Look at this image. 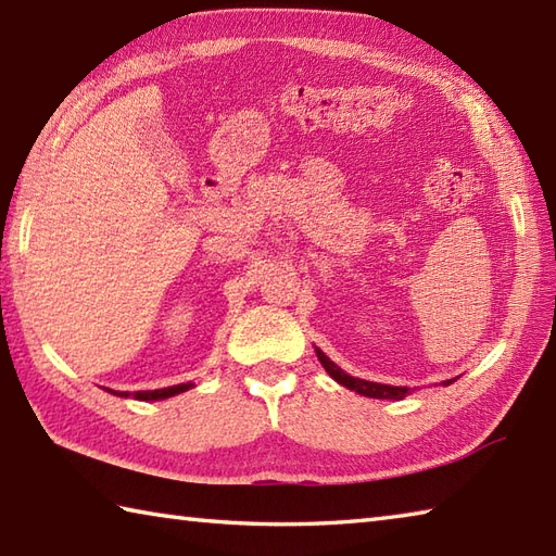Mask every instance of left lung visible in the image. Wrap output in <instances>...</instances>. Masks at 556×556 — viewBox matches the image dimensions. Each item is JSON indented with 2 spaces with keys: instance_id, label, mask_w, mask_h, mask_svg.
<instances>
[{
  "instance_id": "obj_1",
  "label": "left lung",
  "mask_w": 556,
  "mask_h": 556,
  "mask_svg": "<svg viewBox=\"0 0 556 556\" xmlns=\"http://www.w3.org/2000/svg\"><path fill=\"white\" fill-rule=\"evenodd\" d=\"M315 354H318L323 368L337 380V383L344 386V388H350V390H354V393H358V395L376 397V400H402V397L409 395V388H405V386H383V383H374V380L354 378V376H350V374H344L342 368L337 366V364H332L330 358L325 356L320 350H315ZM453 380H455V378H453ZM453 380H443V386H451Z\"/></svg>"
}]
</instances>
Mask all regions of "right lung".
I'll list each match as a JSON object with an SVG mask.
<instances>
[{
	"label": "right lung",
	"mask_w": 556,
	"mask_h": 556,
	"mask_svg": "<svg viewBox=\"0 0 556 556\" xmlns=\"http://www.w3.org/2000/svg\"><path fill=\"white\" fill-rule=\"evenodd\" d=\"M190 388H192V383H180V386H170V388H161V390H137L132 397L135 400H166V397H173V395H180ZM111 393H113V390H111ZM113 395L129 397V393H113Z\"/></svg>",
	"instance_id": "1"
}]
</instances>
